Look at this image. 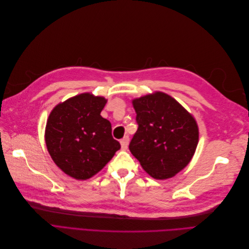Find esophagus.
Instances as JSON below:
<instances>
[{
    "label": "esophagus",
    "instance_id": "34e87169",
    "mask_svg": "<svg viewBox=\"0 0 249 249\" xmlns=\"http://www.w3.org/2000/svg\"><path fill=\"white\" fill-rule=\"evenodd\" d=\"M129 136H124L122 140H120V145H122V148L123 149H126L127 148V145H129Z\"/></svg>",
    "mask_w": 249,
    "mask_h": 249
}]
</instances>
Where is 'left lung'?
Masks as SVG:
<instances>
[{"instance_id": "1", "label": "left lung", "mask_w": 249, "mask_h": 249, "mask_svg": "<svg viewBox=\"0 0 249 249\" xmlns=\"http://www.w3.org/2000/svg\"><path fill=\"white\" fill-rule=\"evenodd\" d=\"M138 130L129 148L142 168L157 179L184 169L196 149L198 126L182 105L164 92L133 100Z\"/></svg>"}]
</instances>
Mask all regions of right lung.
<instances>
[{
    "label": "right lung",
    "mask_w": 249,
    "mask_h": 249,
    "mask_svg": "<svg viewBox=\"0 0 249 249\" xmlns=\"http://www.w3.org/2000/svg\"><path fill=\"white\" fill-rule=\"evenodd\" d=\"M107 100L82 93L52 110L46 126V144L57 166L76 179L102 170L120 148L112 137L109 120L101 116Z\"/></svg>",
    "instance_id": "1"
}]
</instances>
